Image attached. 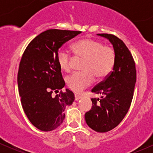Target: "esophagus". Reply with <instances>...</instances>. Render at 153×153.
Wrapping results in <instances>:
<instances>
[{
  "label": "esophagus",
  "mask_w": 153,
  "mask_h": 153,
  "mask_svg": "<svg viewBox=\"0 0 153 153\" xmlns=\"http://www.w3.org/2000/svg\"><path fill=\"white\" fill-rule=\"evenodd\" d=\"M81 98V95H77V94H75V101H78V100H79Z\"/></svg>",
  "instance_id": "1"
}]
</instances>
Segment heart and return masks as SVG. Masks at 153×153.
<instances>
[{"mask_svg":"<svg viewBox=\"0 0 153 153\" xmlns=\"http://www.w3.org/2000/svg\"><path fill=\"white\" fill-rule=\"evenodd\" d=\"M75 59H83L81 64L82 71L75 72L66 80L71 90L80 92L90 85L95 79H103L110 74L115 64V51L110 46L101 41L85 38L72 44ZM57 62L64 72L72 69L74 58L67 49L61 47L57 54Z\"/></svg>","mask_w":153,"mask_h":153,"instance_id":"heart-1","label":"heart"}]
</instances>
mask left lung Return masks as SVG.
I'll use <instances>...</instances> for the list:
<instances>
[{"label": "left lung", "mask_w": 153, "mask_h": 153, "mask_svg": "<svg viewBox=\"0 0 153 153\" xmlns=\"http://www.w3.org/2000/svg\"><path fill=\"white\" fill-rule=\"evenodd\" d=\"M109 40L115 51V64L105 79L94 86L92 92L101 98H92V109L86 112L88 126L98 132L116 127L127 113L136 82V68L133 57L125 44L112 34H98Z\"/></svg>", "instance_id": "left-lung-1"}]
</instances>
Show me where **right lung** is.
Instances as JSON below:
<instances>
[{
    "label": "right lung",
    "mask_w": 153,
    "mask_h": 153,
    "mask_svg": "<svg viewBox=\"0 0 153 153\" xmlns=\"http://www.w3.org/2000/svg\"><path fill=\"white\" fill-rule=\"evenodd\" d=\"M81 31L48 29L28 44L19 64L18 85L23 109L32 125L44 132L63 123L66 106L75 100L65 85L57 62L58 49ZM53 92L58 94L53 97Z\"/></svg>",
    "instance_id": "add662e5"
}]
</instances>
